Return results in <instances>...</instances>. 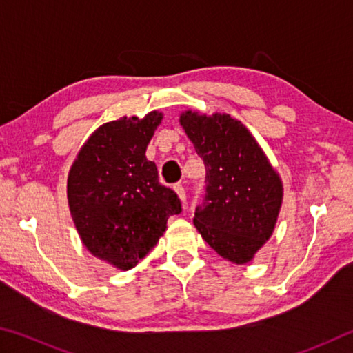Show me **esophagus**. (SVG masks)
<instances>
[{
	"label": "esophagus",
	"mask_w": 353,
	"mask_h": 353,
	"mask_svg": "<svg viewBox=\"0 0 353 353\" xmlns=\"http://www.w3.org/2000/svg\"><path fill=\"white\" fill-rule=\"evenodd\" d=\"M174 191L177 193L179 199H181V202L185 205V202H187V194H185V188L182 187L181 183H176V185H174Z\"/></svg>",
	"instance_id": "34e87169"
}]
</instances>
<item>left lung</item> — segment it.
<instances>
[{"label":"left lung","instance_id":"1","mask_svg":"<svg viewBox=\"0 0 353 353\" xmlns=\"http://www.w3.org/2000/svg\"><path fill=\"white\" fill-rule=\"evenodd\" d=\"M181 126L207 170L194 227L223 259L244 265L272 235L282 181L252 134L230 115L187 110Z\"/></svg>","mask_w":353,"mask_h":353}]
</instances>
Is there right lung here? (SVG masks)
Returning <instances> with one entry per match:
<instances>
[{
	"label": "right lung",
	"mask_w": 353,
	"mask_h": 353,
	"mask_svg": "<svg viewBox=\"0 0 353 353\" xmlns=\"http://www.w3.org/2000/svg\"><path fill=\"white\" fill-rule=\"evenodd\" d=\"M162 118L154 110L103 124L68 174V205L83 246L121 271L134 268L157 244L168 218L182 212L145 155Z\"/></svg>",
	"instance_id": "right-lung-1"
}]
</instances>
